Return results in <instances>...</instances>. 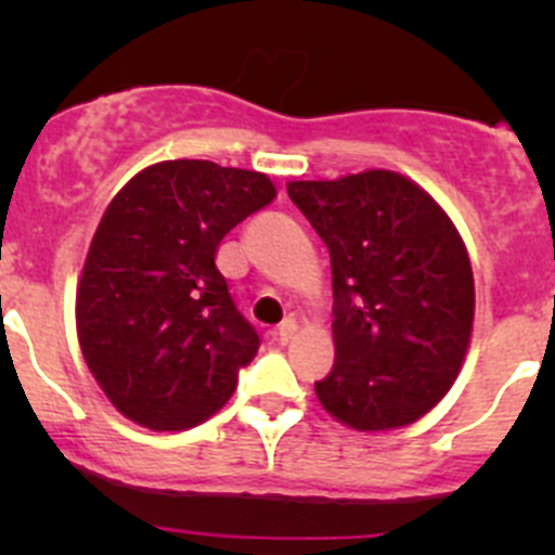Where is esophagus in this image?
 Returning a JSON list of instances; mask_svg holds the SVG:
<instances>
[{
  "mask_svg": "<svg viewBox=\"0 0 555 555\" xmlns=\"http://www.w3.org/2000/svg\"><path fill=\"white\" fill-rule=\"evenodd\" d=\"M295 333H298V322H295V319H284V322L276 327L279 344H289V340L295 338Z\"/></svg>",
  "mask_w": 555,
  "mask_h": 555,
  "instance_id": "1",
  "label": "esophagus"
}]
</instances>
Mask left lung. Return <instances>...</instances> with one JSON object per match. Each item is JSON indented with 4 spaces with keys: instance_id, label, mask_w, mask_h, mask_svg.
<instances>
[{
    "instance_id": "obj_1",
    "label": "left lung",
    "mask_w": 555,
    "mask_h": 555,
    "mask_svg": "<svg viewBox=\"0 0 555 555\" xmlns=\"http://www.w3.org/2000/svg\"><path fill=\"white\" fill-rule=\"evenodd\" d=\"M330 249L335 365L313 384L335 422L389 433L418 422L456 382L475 282L443 206L413 179L367 169L287 182Z\"/></svg>"
}]
</instances>
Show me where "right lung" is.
<instances>
[{"mask_svg":"<svg viewBox=\"0 0 555 555\" xmlns=\"http://www.w3.org/2000/svg\"><path fill=\"white\" fill-rule=\"evenodd\" d=\"M276 198L260 171L160 160L102 215L77 282L82 357L112 405L155 433L215 416L255 360V327L217 271L228 231Z\"/></svg>","mask_w":555,"mask_h":555,"instance_id":"add662e5","label":"right lung"}]
</instances>
